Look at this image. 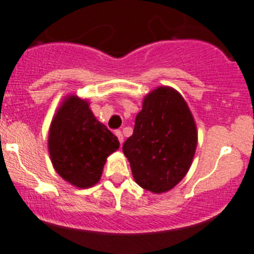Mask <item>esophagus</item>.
<instances>
[{"label":"esophagus","mask_w":254,"mask_h":254,"mask_svg":"<svg viewBox=\"0 0 254 254\" xmlns=\"http://www.w3.org/2000/svg\"><path fill=\"white\" fill-rule=\"evenodd\" d=\"M116 136L118 137V141H120V143H121V145H122V143H123V134H122V132H121V131H116Z\"/></svg>","instance_id":"obj_1"}]
</instances>
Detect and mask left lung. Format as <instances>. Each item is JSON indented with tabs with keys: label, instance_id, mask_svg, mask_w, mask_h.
<instances>
[{
	"label": "left lung",
	"instance_id": "1",
	"mask_svg": "<svg viewBox=\"0 0 254 254\" xmlns=\"http://www.w3.org/2000/svg\"><path fill=\"white\" fill-rule=\"evenodd\" d=\"M196 145V123L189 106L178 90L162 85L145 95L133 134L122 150L134 181L142 189L162 194L188 174Z\"/></svg>",
	"mask_w": 254,
	"mask_h": 254
}]
</instances>
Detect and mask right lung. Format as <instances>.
<instances>
[{
	"label": "right lung",
	"instance_id": "1",
	"mask_svg": "<svg viewBox=\"0 0 254 254\" xmlns=\"http://www.w3.org/2000/svg\"><path fill=\"white\" fill-rule=\"evenodd\" d=\"M48 148L60 178L79 189L101 180L107 157L120 148V141L75 94L65 97L50 123Z\"/></svg>",
	"mask_w": 254,
	"mask_h": 254
}]
</instances>
